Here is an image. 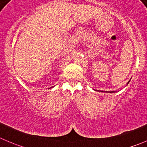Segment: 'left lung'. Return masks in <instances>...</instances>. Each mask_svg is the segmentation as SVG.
I'll return each instance as SVG.
<instances>
[{"mask_svg":"<svg viewBox=\"0 0 147 147\" xmlns=\"http://www.w3.org/2000/svg\"><path fill=\"white\" fill-rule=\"evenodd\" d=\"M129 81H128V83H127V84H129ZM101 92H103V91H102V90H101ZM115 91H106V93H115Z\"/></svg>","mask_w":147,"mask_h":147,"instance_id":"8db88e82","label":"left lung"}]
</instances>
